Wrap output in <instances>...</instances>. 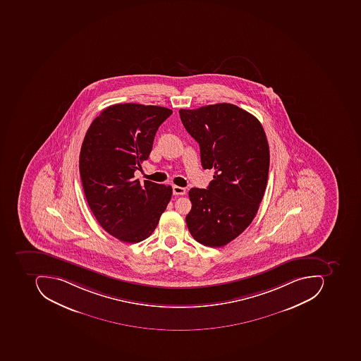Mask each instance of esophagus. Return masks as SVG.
Instances as JSON below:
<instances>
[{
  "mask_svg": "<svg viewBox=\"0 0 361 361\" xmlns=\"http://www.w3.org/2000/svg\"><path fill=\"white\" fill-rule=\"evenodd\" d=\"M172 192H173V195H184L186 191L182 186L173 185L172 186Z\"/></svg>",
  "mask_w": 361,
  "mask_h": 361,
  "instance_id": "obj_1",
  "label": "esophagus"
}]
</instances>
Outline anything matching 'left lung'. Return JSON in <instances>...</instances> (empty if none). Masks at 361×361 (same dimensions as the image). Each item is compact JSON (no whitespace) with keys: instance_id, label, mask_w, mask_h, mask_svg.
Instances as JSON below:
<instances>
[{"instance_id":"1","label":"left lung","mask_w":361,"mask_h":361,"mask_svg":"<svg viewBox=\"0 0 361 361\" xmlns=\"http://www.w3.org/2000/svg\"><path fill=\"white\" fill-rule=\"evenodd\" d=\"M186 131L200 144L204 169H214L207 189L193 188L185 217L198 243L221 247L252 224L268 181L269 145L257 118L233 104L180 109Z\"/></svg>"}]
</instances>
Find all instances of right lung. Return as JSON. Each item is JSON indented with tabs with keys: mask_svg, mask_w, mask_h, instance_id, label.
Here are the masks:
<instances>
[{
	"mask_svg": "<svg viewBox=\"0 0 361 361\" xmlns=\"http://www.w3.org/2000/svg\"><path fill=\"white\" fill-rule=\"evenodd\" d=\"M171 114L166 107L116 104L85 133L79 170L87 205L102 228L121 242L149 238L171 198V186L135 179L158 128Z\"/></svg>",
	"mask_w": 361,
	"mask_h": 361,
	"instance_id": "right-lung-1",
	"label": "right lung"
}]
</instances>
